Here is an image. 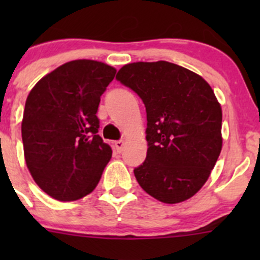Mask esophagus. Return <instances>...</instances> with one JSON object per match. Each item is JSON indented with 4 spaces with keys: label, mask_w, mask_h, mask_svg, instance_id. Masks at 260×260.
<instances>
[{
    "label": "esophagus",
    "mask_w": 260,
    "mask_h": 260,
    "mask_svg": "<svg viewBox=\"0 0 260 260\" xmlns=\"http://www.w3.org/2000/svg\"><path fill=\"white\" fill-rule=\"evenodd\" d=\"M123 146H124V142H123V141H115V142H114L115 151H117L118 153H120V152H122Z\"/></svg>",
    "instance_id": "34e87169"
}]
</instances>
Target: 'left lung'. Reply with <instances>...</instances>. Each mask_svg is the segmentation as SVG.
<instances>
[{
	"mask_svg": "<svg viewBox=\"0 0 260 260\" xmlns=\"http://www.w3.org/2000/svg\"><path fill=\"white\" fill-rule=\"evenodd\" d=\"M115 79L142 99L147 156L135 169L141 187L166 204L204 186L221 152V107L200 75L169 61L132 62Z\"/></svg>",
	"mask_w": 260,
	"mask_h": 260,
	"instance_id": "8db88e82",
	"label": "left lung"
}]
</instances>
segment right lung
<instances>
[{"mask_svg": "<svg viewBox=\"0 0 260 260\" xmlns=\"http://www.w3.org/2000/svg\"><path fill=\"white\" fill-rule=\"evenodd\" d=\"M117 70L74 60L45 75L26 99L21 124L23 153L39 187L59 201H74L98 185L112 157L98 135L101 96Z\"/></svg>", "mask_w": 260, "mask_h": 260, "instance_id": "add662e5", "label": "right lung"}]
</instances>
